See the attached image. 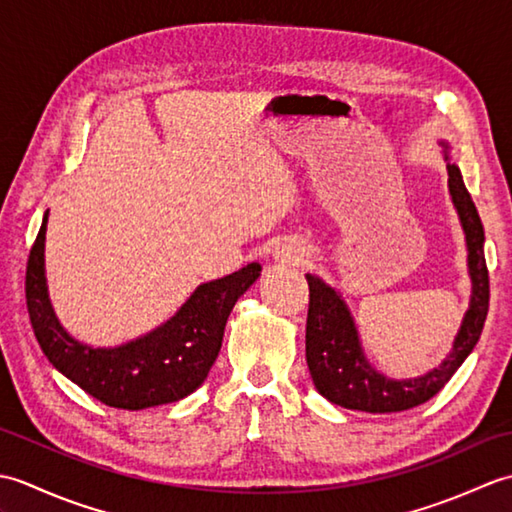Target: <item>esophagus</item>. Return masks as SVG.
<instances>
[{
	"label": "esophagus",
	"instance_id": "esophagus-1",
	"mask_svg": "<svg viewBox=\"0 0 512 512\" xmlns=\"http://www.w3.org/2000/svg\"><path fill=\"white\" fill-rule=\"evenodd\" d=\"M277 257L286 264H301L303 259H306V248H301V246L281 248V250H277Z\"/></svg>",
	"mask_w": 512,
	"mask_h": 512
}]
</instances>
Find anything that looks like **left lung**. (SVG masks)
Wrapping results in <instances>:
<instances>
[{
  "label": "left lung",
  "instance_id": "8db88e82",
  "mask_svg": "<svg viewBox=\"0 0 512 512\" xmlns=\"http://www.w3.org/2000/svg\"><path fill=\"white\" fill-rule=\"evenodd\" d=\"M449 191L469 244V270L473 279L471 310L466 312L462 330L455 339L451 356L438 369L413 380H389L376 374L365 361L350 310L336 292L319 277L306 275L310 286V306L306 323V358L319 394L334 405L369 413H391L418 407L431 400L449 383L451 376L473 352L480 341L488 314V268L484 257V226L475 209L471 193L466 191L462 173L447 165Z\"/></svg>",
  "mask_w": 512,
  "mask_h": 512
}]
</instances>
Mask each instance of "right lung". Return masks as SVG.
Segmentation results:
<instances>
[{"instance_id":"right-lung-1","label":"right lung","mask_w":512,"mask_h":512,"mask_svg":"<svg viewBox=\"0 0 512 512\" xmlns=\"http://www.w3.org/2000/svg\"><path fill=\"white\" fill-rule=\"evenodd\" d=\"M46 217L26 264V306L32 330L48 361L107 407L138 411L176 402L198 389L222 347L235 301L255 284L262 266L202 284L162 328L116 350L76 343L54 319L43 277Z\"/></svg>"}]
</instances>
